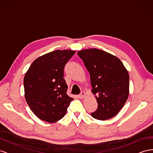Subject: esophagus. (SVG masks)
<instances>
[{
	"instance_id": "1",
	"label": "esophagus",
	"mask_w": 153,
	"mask_h": 153,
	"mask_svg": "<svg viewBox=\"0 0 153 153\" xmlns=\"http://www.w3.org/2000/svg\"><path fill=\"white\" fill-rule=\"evenodd\" d=\"M85 95V93L84 91H82L79 95H78V97H79L80 98H84Z\"/></svg>"
}]
</instances>
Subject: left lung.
<instances>
[{
	"label": "left lung",
	"instance_id": "obj_1",
	"mask_svg": "<svg viewBox=\"0 0 153 153\" xmlns=\"http://www.w3.org/2000/svg\"><path fill=\"white\" fill-rule=\"evenodd\" d=\"M77 54L90 74L92 93L98 108L91 116L105 120L117 115L129 94V75L118 58L96 48L84 49Z\"/></svg>",
	"mask_w": 153,
	"mask_h": 153
}]
</instances>
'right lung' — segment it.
<instances>
[{"instance_id": "right-lung-1", "label": "right lung", "mask_w": 153, "mask_h": 153, "mask_svg": "<svg viewBox=\"0 0 153 153\" xmlns=\"http://www.w3.org/2000/svg\"><path fill=\"white\" fill-rule=\"evenodd\" d=\"M72 50H55L37 58L24 78V96L31 110L43 121L62 118L73 98L66 92L65 65L75 54Z\"/></svg>"}]
</instances>
